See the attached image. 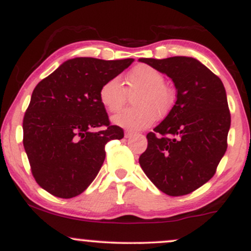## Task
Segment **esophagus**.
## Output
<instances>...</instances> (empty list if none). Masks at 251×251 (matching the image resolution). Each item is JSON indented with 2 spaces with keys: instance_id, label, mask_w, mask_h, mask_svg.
<instances>
[{
  "instance_id": "obj_1",
  "label": "esophagus",
  "mask_w": 251,
  "mask_h": 251,
  "mask_svg": "<svg viewBox=\"0 0 251 251\" xmlns=\"http://www.w3.org/2000/svg\"><path fill=\"white\" fill-rule=\"evenodd\" d=\"M133 134H134L133 131H126V132H125V138L132 137V135H133Z\"/></svg>"
}]
</instances>
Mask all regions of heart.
<instances>
[{"mask_svg":"<svg viewBox=\"0 0 251 251\" xmlns=\"http://www.w3.org/2000/svg\"><path fill=\"white\" fill-rule=\"evenodd\" d=\"M140 91L133 97V108H126L112 117V123L126 129L149 127L171 108L174 98L165 86V77L149 65H138L129 72L126 88L120 77H112L100 87L99 100L108 112H118L126 103L127 92Z\"/></svg>","mask_w":251,"mask_h":251,"instance_id":"b5f03b06","label":"heart"}]
</instances>
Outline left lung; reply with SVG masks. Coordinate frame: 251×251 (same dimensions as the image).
<instances>
[{
	"label": "left lung",
	"mask_w": 251,
	"mask_h": 251,
	"mask_svg": "<svg viewBox=\"0 0 251 251\" xmlns=\"http://www.w3.org/2000/svg\"><path fill=\"white\" fill-rule=\"evenodd\" d=\"M171 77L177 100L153 132L139 164L169 196H184L214 177L226 153L230 118L223 82L194 57L139 59Z\"/></svg>",
	"instance_id": "1"
}]
</instances>
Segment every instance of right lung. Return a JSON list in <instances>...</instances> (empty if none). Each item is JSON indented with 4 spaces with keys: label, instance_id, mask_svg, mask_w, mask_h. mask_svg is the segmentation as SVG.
Segmentation results:
<instances>
[{
    "label": "right lung",
    "instance_id": "1",
    "mask_svg": "<svg viewBox=\"0 0 251 251\" xmlns=\"http://www.w3.org/2000/svg\"><path fill=\"white\" fill-rule=\"evenodd\" d=\"M133 59L75 57L63 62L34 88L24 118V146L36 183L50 194H82L105 160V145L122 139L99 100L100 87ZM103 127L101 131H93Z\"/></svg>",
    "mask_w": 251,
    "mask_h": 251
}]
</instances>
